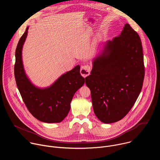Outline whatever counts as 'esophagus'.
<instances>
[{
	"label": "esophagus",
	"instance_id": "1",
	"mask_svg": "<svg viewBox=\"0 0 160 160\" xmlns=\"http://www.w3.org/2000/svg\"><path fill=\"white\" fill-rule=\"evenodd\" d=\"M90 67L88 65H84L81 67L80 74L82 77H86L90 75Z\"/></svg>",
	"mask_w": 160,
	"mask_h": 160
}]
</instances>
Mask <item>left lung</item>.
<instances>
[{"label":"left lung","mask_w":160,"mask_h":160,"mask_svg":"<svg viewBox=\"0 0 160 160\" xmlns=\"http://www.w3.org/2000/svg\"><path fill=\"white\" fill-rule=\"evenodd\" d=\"M92 63L85 83L95 115L102 123L117 122L133 107L142 87L144 56L139 35L126 23L118 37L104 43Z\"/></svg>","instance_id":"left-lung-1"}]
</instances>
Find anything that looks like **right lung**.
Wrapping results in <instances>:
<instances>
[{"mask_svg":"<svg viewBox=\"0 0 160 160\" xmlns=\"http://www.w3.org/2000/svg\"><path fill=\"white\" fill-rule=\"evenodd\" d=\"M19 39L15 52L14 76L18 88L28 111L40 122L52 123L62 122L69 112L71 102L77 91L83 85L85 78L80 73V65L61 75L46 87L34 85L26 73L22 62V51L28 35Z\"/></svg>","mask_w":160,"mask_h":160,"instance_id":"add662e5","label":"right lung"}]
</instances>
